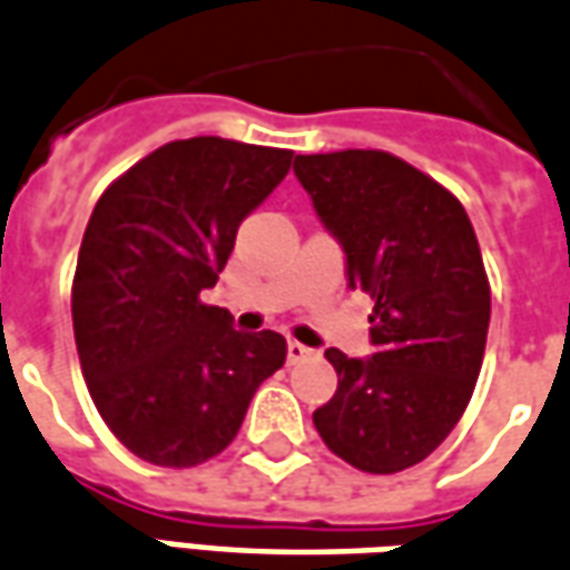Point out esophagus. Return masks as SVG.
<instances>
[{
  "instance_id": "obj_1",
  "label": "esophagus",
  "mask_w": 570,
  "mask_h": 570,
  "mask_svg": "<svg viewBox=\"0 0 570 570\" xmlns=\"http://www.w3.org/2000/svg\"><path fill=\"white\" fill-rule=\"evenodd\" d=\"M308 357H314V352L308 348V345H302V342H286V361L289 364H302V361H308Z\"/></svg>"
}]
</instances>
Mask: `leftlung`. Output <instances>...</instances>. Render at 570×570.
Wrapping results in <instances>:
<instances>
[{
    "mask_svg": "<svg viewBox=\"0 0 570 570\" xmlns=\"http://www.w3.org/2000/svg\"><path fill=\"white\" fill-rule=\"evenodd\" d=\"M293 173L373 298L370 357L326 348L340 385L314 410L330 451L361 472L423 463L475 392L491 286L463 203L385 150L298 154Z\"/></svg>",
    "mask_w": 570,
    "mask_h": 570,
    "instance_id": "left-lung-1",
    "label": "left lung"
}]
</instances>
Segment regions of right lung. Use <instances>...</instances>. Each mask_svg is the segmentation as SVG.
<instances>
[{
    "label": "right lung",
    "instance_id": "add662e5",
    "mask_svg": "<svg viewBox=\"0 0 570 570\" xmlns=\"http://www.w3.org/2000/svg\"><path fill=\"white\" fill-rule=\"evenodd\" d=\"M289 163L293 150L200 135L157 147L95 203L73 274V336L101 420L145 463L213 460L284 367L281 333H240L200 293Z\"/></svg>",
    "mask_w": 570,
    "mask_h": 570
}]
</instances>
